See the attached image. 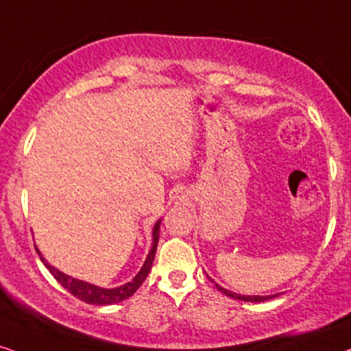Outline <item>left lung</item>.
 <instances>
[{
  "instance_id": "left-lung-1",
  "label": "left lung",
  "mask_w": 351,
  "mask_h": 351,
  "mask_svg": "<svg viewBox=\"0 0 351 351\" xmlns=\"http://www.w3.org/2000/svg\"><path fill=\"white\" fill-rule=\"evenodd\" d=\"M215 287H217V290H220L221 293H225L227 296H230V298H233V300H241V301H254V303H259V301H267V300H270V298H274V296H277V295H270V296H245V295H238V293H233V291H228V290H225V288H221L220 285H217L215 283Z\"/></svg>"
}]
</instances>
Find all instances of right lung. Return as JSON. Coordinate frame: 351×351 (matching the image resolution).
I'll return each instance as SVG.
<instances>
[{"label": "right lung", "mask_w": 351, "mask_h": 351, "mask_svg": "<svg viewBox=\"0 0 351 351\" xmlns=\"http://www.w3.org/2000/svg\"><path fill=\"white\" fill-rule=\"evenodd\" d=\"M158 233H160V220L155 223L154 227V233H152V250H150L147 259H145V263L143 265V269L139 270V274L136 275L134 278H132L131 282L124 283V285L118 287V288H110V290H106V288H100V287H95V285H90V283L87 282H82V280H76V278H71L68 275L60 272V270L53 267L47 263L45 259H43L42 254H40V251L37 250L40 259H42V263L45 264V267L50 270V274L53 277L56 278L58 282L63 285L66 290L69 291L71 295L76 296L81 301H86L88 304H114V303H119V301L130 298L136 293V290L143 285V282L147 278V275L150 272V269H152V264H154V257H155V251H157V243H158Z\"/></svg>", "instance_id": "obj_1"}]
</instances>
